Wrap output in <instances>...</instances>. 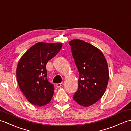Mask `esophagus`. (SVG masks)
Masks as SVG:
<instances>
[{"mask_svg": "<svg viewBox=\"0 0 131 131\" xmlns=\"http://www.w3.org/2000/svg\"><path fill=\"white\" fill-rule=\"evenodd\" d=\"M63 83H57V84H56V87H58V88H59V87H62V85H63Z\"/></svg>", "mask_w": 131, "mask_h": 131, "instance_id": "1", "label": "esophagus"}]
</instances>
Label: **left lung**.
<instances>
[{"label":"left lung","instance_id":"left-lung-1","mask_svg":"<svg viewBox=\"0 0 131 131\" xmlns=\"http://www.w3.org/2000/svg\"><path fill=\"white\" fill-rule=\"evenodd\" d=\"M79 77L78 89L73 99L87 107L101 98L109 79L107 61L97 47L84 40L74 39L69 42Z\"/></svg>","mask_w":131,"mask_h":131}]
</instances>
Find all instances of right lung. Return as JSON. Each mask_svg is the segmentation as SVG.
<instances>
[{
  "label": "right lung",
  "instance_id": "obj_1",
  "mask_svg": "<svg viewBox=\"0 0 131 131\" xmlns=\"http://www.w3.org/2000/svg\"><path fill=\"white\" fill-rule=\"evenodd\" d=\"M62 46L61 43L39 42L30 47L19 60L17 79L21 92L31 104L43 106L51 100L54 88L47 79L46 65Z\"/></svg>",
  "mask_w": 131,
  "mask_h": 131
}]
</instances>
